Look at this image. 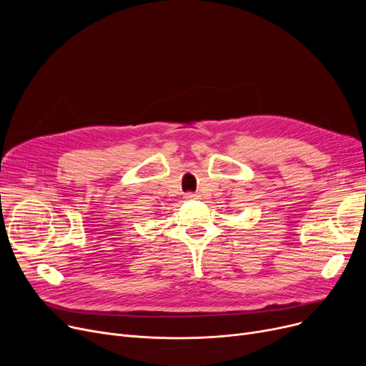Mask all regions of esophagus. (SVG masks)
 I'll return each instance as SVG.
<instances>
[{
    "instance_id": "1",
    "label": "esophagus",
    "mask_w": 366,
    "mask_h": 366,
    "mask_svg": "<svg viewBox=\"0 0 366 366\" xmlns=\"http://www.w3.org/2000/svg\"><path fill=\"white\" fill-rule=\"evenodd\" d=\"M185 199L187 200H197V199H200V194L199 193H187Z\"/></svg>"
}]
</instances>
